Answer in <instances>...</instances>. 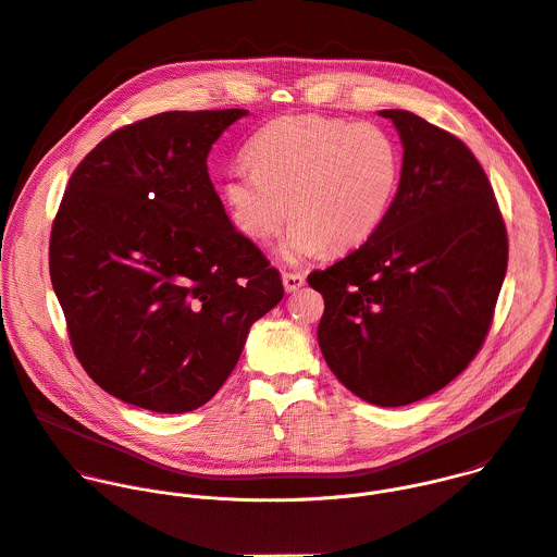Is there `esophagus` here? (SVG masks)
I'll return each instance as SVG.
<instances>
[{
    "label": "esophagus",
    "mask_w": 557,
    "mask_h": 557,
    "mask_svg": "<svg viewBox=\"0 0 557 557\" xmlns=\"http://www.w3.org/2000/svg\"><path fill=\"white\" fill-rule=\"evenodd\" d=\"M282 284H284L286 293H295V290H299L306 284V277H304V273L288 271V273L282 275Z\"/></svg>",
    "instance_id": "esophagus-1"
}]
</instances>
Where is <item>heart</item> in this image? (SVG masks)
Instances as JSON below:
<instances>
[{
    "label": "heart",
    "mask_w": 557,
    "mask_h": 557,
    "mask_svg": "<svg viewBox=\"0 0 557 557\" xmlns=\"http://www.w3.org/2000/svg\"><path fill=\"white\" fill-rule=\"evenodd\" d=\"M251 168L228 172L222 196L233 226L269 243L290 215V264L359 249L385 222L401 185V151L374 123L282 116L247 147Z\"/></svg>",
    "instance_id": "b5f03b06"
}]
</instances>
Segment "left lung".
Wrapping results in <instances>:
<instances>
[{
	"instance_id": "obj_1",
	"label": "left lung",
	"mask_w": 557,
	"mask_h": 557,
	"mask_svg": "<svg viewBox=\"0 0 557 557\" xmlns=\"http://www.w3.org/2000/svg\"><path fill=\"white\" fill-rule=\"evenodd\" d=\"M404 143L401 185L366 245L308 284L324 297L317 342L359 399L399 408L445 387L479 355L507 273L492 183L454 134L383 110Z\"/></svg>"
}]
</instances>
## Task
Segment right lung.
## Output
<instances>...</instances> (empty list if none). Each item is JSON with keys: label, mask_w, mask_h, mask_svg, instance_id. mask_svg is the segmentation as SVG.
Returning a JSON list of instances; mask_svg holds the SVG:
<instances>
[{"label": "right lung", "mask_w": 557, "mask_h": 557, "mask_svg": "<svg viewBox=\"0 0 557 557\" xmlns=\"http://www.w3.org/2000/svg\"><path fill=\"white\" fill-rule=\"evenodd\" d=\"M247 110L163 112L103 138L67 181L50 280L72 350L116 399L161 414L205 406L249 329L284 297L235 231L207 156Z\"/></svg>", "instance_id": "add662e5"}]
</instances>
